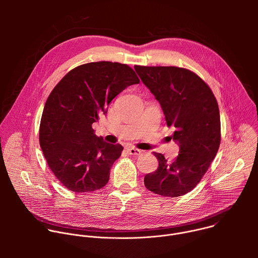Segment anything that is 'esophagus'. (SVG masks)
Instances as JSON below:
<instances>
[{"mask_svg":"<svg viewBox=\"0 0 258 258\" xmlns=\"http://www.w3.org/2000/svg\"><path fill=\"white\" fill-rule=\"evenodd\" d=\"M126 151L131 155H140L142 153V150L135 148V147H128V148H126Z\"/></svg>","mask_w":258,"mask_h":258,"instance_id":"obj_1","label":"esophagus"}]
</instances>
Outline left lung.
<instances>
[{
    "instance_id": "obj_1",
    "label": "left lung",
    "mask_w": 258,
    "mask_h": 258,
    "mask_svg": "<svg viewBox=\"0 0 258 258\" xmlns=\"http://www.w3.org/2000/svg\"><path fill=\"white\" fill-rule=\"evenodd\" d=\"M143 84L160 103L166 124L179 153L167 162L160 153L158 168L146 174L144 183L154 194L178 197L192 191L214 159L220 144L216 99L208 85L193 71L175 66H135Z\"/></svg>"
}]
</instances>
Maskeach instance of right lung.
I'll use <instances>...</instances> for the list:
<instances>
[{"instance_id":"1","label":"right lung","mask_w":258,"mask_h":258,"mask_svg":"<svg viewBox=\"0 0 258 258\" xmlns=\"http://www.w3.org/2000/svg\"><path fill=\"white\" fill-rule=\"evenodd\" d=\"M126 64L100 61L70 70L49 95L40 124V145L62 185L76 193L103 188L123 147L97 137L92 127L125 88L139 84Z\"/></svg>"}]
</instances>
